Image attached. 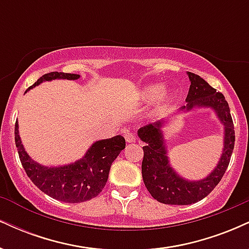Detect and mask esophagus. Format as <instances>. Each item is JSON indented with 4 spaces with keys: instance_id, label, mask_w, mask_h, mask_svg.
<instances>
[{
    "instance_id": "obj_1",
    "label": "esophagus",
    "mask_w": 249,
    "mask_h": 249,
    "mask_svg": "<svg viewBox=\"0 0 249 249\" xmlns=\"http://www.w3.org/2000/svg\"><path fill=\"white\" fill-rule=\"evenodd\" d=\"M124 137H125V141H126V142H136V137H134L131 132H128V131H127V132H125Z\"/></svg>"
}]
</instances>
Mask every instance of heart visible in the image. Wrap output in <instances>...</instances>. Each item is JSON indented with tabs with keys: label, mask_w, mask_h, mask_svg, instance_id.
Returning a JSON list of instances; mask_svg holds the SVG:
<instances>
[{
	"label": "heart",
	"mask_w": 249,
	"mask_h": 249,
	"mask_svg": "<svg viewBox=\"0 0 249 249\" xmlns=\"http://www.w3.org/2000/svg\"><path fill=\"white\" fill-rule=\"evenodd\" d=\"M162 92H164V88L160 84H153L147 87L142 92V97L146 101L151 102V101H156V99L160 98L162 96Z\"/></svg>",
	"instance_id": "b5f03b06"
}]
</instances>
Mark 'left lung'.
Instances as JSON below:
<instances>
[{"instance_id":"obj_1","label":"left lung","mask_w":249,"mask_h":249,"mask_svg":"<svg viewBox=\"0 0 249 249\" xmlns=\"http://www.w3.org/2000/svg\"><path fill=\"white\" fill-rule=\"evenodd\" d=\"M187 73L191 81L186 97L187 104L180 108V111L191 110L194 107H212L225 126L224 151L219 164L207 178L199 181H188L174 172L168 162L167 151L160 130L161 123L148 124L139 128V138L146 142L142 146V180L151 196L157 201L166 205H191L212 192L230 165L235 142L233 119L225 96L200 76L193 72Z\"/></svg>"}]
</instances>
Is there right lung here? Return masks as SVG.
<instances>
[{"instance_id": "obj_1", "label": "right lung", "mask_w": 249, "mask_h": 249, "mask_svg": "<svg viewBox=\"0 0 249 249\" xmlns=\"http://www.w3.org/2000/svg\"><path fill=\"white\" fill-rule=\"evenodd\" d=\"M79 75L65 72H49L37 79L35 84L25 90L35 88L39 83L51 79H78ZM15 144L19 160L31 181L42 192L59 201L83 202L98 196L108 178L111 165L125 148L122 136L98 141L88 150L81 160L59 167H47L37 164L28 156L18 134V124H15Z\"/></svg>"}]
</instances>
